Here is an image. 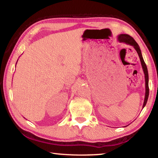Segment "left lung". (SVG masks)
<instances>
[{"label":"left lung","mask_w":158,"mask_h":158,"mask_svg":"<svg viewBox=\"0 0 158 158\" xmlns=\"http://www.w3.org/2000/svg\"><path fill=\"white\" fill-rule=\"evenodd\" d=\"M118 41L120 42H123V43L130 44V45H131V46H132L134 48H135V50L137 51V52L138 55H139V58H140L141 66H142L144 75H145V83H146L145 98H144V102H143V108L146 105L147 100H148V95H149L148 73V69H147L146 63L143 60L142 54H141L140 47H139V46L137 42H136L135 40L133 39V37H132L131 36H130L129 35H127V34L119 35L118 36Z\"/></svg>","instance_id":"1"}]
</instances>
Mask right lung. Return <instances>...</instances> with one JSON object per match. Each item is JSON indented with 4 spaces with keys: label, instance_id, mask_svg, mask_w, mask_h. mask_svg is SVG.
Listing matches in <instances>:
<instances>
[{
    "label": "right lung",
    "instance_id": "obj_1",
    "mask_svg": "<svg viewBox=\"0 0 158 158\" xmlns=\"http://www.w3.org/2000/svg\"><path fill=\"white\" fill-rule=\"evenodd\" d=\"M17 61H18V60H17Z\"/></svg>",
    "mask_w": 158,
    "mask_h": 158
}]
</instances>
